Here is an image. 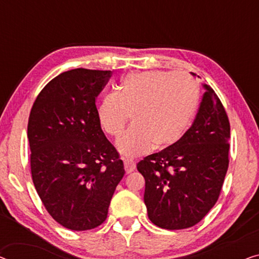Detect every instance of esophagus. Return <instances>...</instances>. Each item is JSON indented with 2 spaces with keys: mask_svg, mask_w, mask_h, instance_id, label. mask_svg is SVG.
Listing matches in <instances>:
<instances>
[{
  "mask_svg": "<svg viewBox=\"0 0 259 259\" xmlns=\"http://www.w3.org/2000/svg\"><path fill=\"white\" fill-rule=\"evenodd\" d=\"M135 168H136V164H135V161L130 160V159L124 160V169L126 173H131Z\"/></svg>",
  "mask_w": 259,
  "mask_h": 259,
  "instance_id": "34e87169",
  "label": "esophagus"
}]
</instances>
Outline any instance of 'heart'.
<instances>
[{
  "instance_id": "1",
  "label": "heart",
  "mask_w": 259,
  "mask_h": 259,
  "mask_svg": "<svg viewBox=\"0 0 259 259\" xmlns=\"http://www.w3.org/2000/svg\"><path fill=\"white\" fill-rule=\"evenodd\" d=\"M198 100V86L190 76L134 72L121 80L117 93L101 99L98 117L102 129L118 138L131 115L133 128L119 140L117 149L123 156L137 157L153 146L165 150L177 144L190 128Z\"/></svg>"
}]
</instances>
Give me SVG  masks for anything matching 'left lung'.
<instances>
[{"label": "left lung", "mask_w": 259, "mask_h": 259, "mask_svg": "<svg viewBox=\"0 0 259 259\" xmlns=\"http://www.w3.org/2000/svg\"><path fill=\"white\" fill-rule=\"evenodd\" d=\"M203 87L198 114L183 138L137 164L145 179L148 216L159 228L195 226L221 193L229 165L230 124L216 93L208 84Z\"/></svg>", "instance_id": "left-lung-1"}]
</instances>
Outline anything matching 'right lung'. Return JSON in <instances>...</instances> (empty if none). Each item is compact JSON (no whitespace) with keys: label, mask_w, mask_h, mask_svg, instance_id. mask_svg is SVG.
I'll return each mask as SVG.
<instances>
[{"label":"right lung","mask_w":259,"mask_h":259,"mask_svg":"<svg viewBox=\"0 0 259 259\" xmlns=\"http://www.w3.org/2000/svg\"><path fill=\"white\" fill-rule=\"evenodd\" d=\"M111 74L86 68L61 73L41 90L30 111L33 185L49 214L71 230L94 229L106 221L124 176L95 105Z\"/></svg>","instance_id":"add662e5"}]
</instances>
